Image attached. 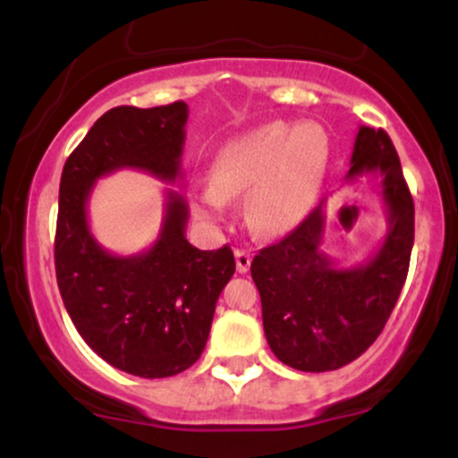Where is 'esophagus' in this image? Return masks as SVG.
I'll return each instance as SVG.
<instances>
[{"label": "esophagus", "instance_id": "34e87169", "mask_svg": "<svg viewBox=\"0 0 458 458\" xmlns=\"http://www.w3.org/2000/svg\"><path fill=\"white\" fill-rule=\"evenodd\" d=\"M234 260H236V271L247 273L251 265V254L247 250H234Z\"/></svg>", "mask_w": 458, "mask_h": 458}]
</instances>
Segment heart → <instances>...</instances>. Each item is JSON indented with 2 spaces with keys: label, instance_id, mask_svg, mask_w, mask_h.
<instances>
[{
  "label": "heart",
  "instance_id": "heart-1",
  "mask_svg": "<svg viewBox=\"0 0 458 458\" xmlns=\"http://www.w3.org/2000/svg\"><path fill=\"white\" fill-rule=\"evenodd\" d=\"M329 141L314 123L288 129L269 123L236 135L211 163V185L198 189L193 208L204 222H219L228 199L245 193L243 213L251 233H288L306 213L323 174Z\"/></svg>",
  "mask_w": 458,
  "mask_h": 458
}]
</instances>
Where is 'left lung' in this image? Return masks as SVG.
Masks as SVG:
<instances>
[{
	"label": "left lung",
	"instance_id": "8db88e82",
	"mask_svg": "<svg viewBox=\"0 0 458 458\" xmlns=\"http://www.w3.org/2000/svg\"><path fill=\"white\" fill-rule=\"evenodd\" d=\"M377 178L387 211L386 239L364 265L338 267L320 250L325 202L280 243L251 260L267 343L282 364L303 372L338 370L379 338L413 247V198L383 129L360 127L346 182Z\"/></svg>",
	"mask_w": 458,
	"mask_h": 458
}]
</instances>
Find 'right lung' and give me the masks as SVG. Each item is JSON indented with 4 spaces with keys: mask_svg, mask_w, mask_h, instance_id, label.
I'll return each mask as SVG.
<instances>
[{
    "mask_svg": "<svg viewBox=\"0 0 458 458\" xmlns=\"http://www.w3.org/2000/svg\"><path fill=\"white\" fill-rule=\"evenodd\" d=\"M187 118L182 101L109 109L71 152L60 181L55 277L68 317L94 353L144 379L196 364L219 293L234 273V254L228 245L202 251L189 243L187 202L167 189L155 243L140 254L115 256L90 233L88 199L98 178L124 167L176 182Z\"/></svg>",
    "mask_w": 458,
    "mask_h": 458,
    "instance_id": "obj_1",
    "label": "right lung"
}]
</instances>
